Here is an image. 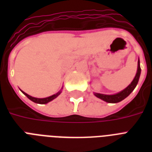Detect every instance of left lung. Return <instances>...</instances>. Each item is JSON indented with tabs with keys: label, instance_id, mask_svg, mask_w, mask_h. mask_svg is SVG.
<instances>
[{
	"label": "left lung",
	"instance_id": "left-lung-1",
	"mask_svg": "<svg viewBox=\"0 0 152 152\" xmlns=\"http://www.w3.org/2000/svg\"><path fill=\"white\" fill-rule=\"evenodd\" d=\"M140 72H141V69H140V60H138L137 74H136L133 80L132 81V83H130L127 88H125L124 90L120 91V92L117 93L115 95H103V94H99V93H95L94 95L100 99L103 100L106 102H109V103H117V102L122 101L123 99H125V98L128 97L132 91L135 89L136 86L138 83V81H139Z\"/></svg>",
	"mask_w": 152,
	"mask_h": 152
}]
</instances>
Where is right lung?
I'll use <instances>...</instances> for the list:
<instances>
[{"label": "right lung", "instance_id": "1", "mask_svg": "<svg viewBox=\"0 0 152 152\" xmlns=\"http://www.w3.org/2000/svg\"><path fill=\"white\" fill-rule=\"evenodd\" d=\"M23 94H24L26 96H27L28 99H29L30 100H31L32 102H35V103H39V104H46V103H48L49 102L52 101V100H53L54 99H56V98L58 96V95L61 94V91H58V92L57 93V94H55V95H51V96H50V97H47V98H44V99H38V98H34V97H32V96H31V95H27V93H25L24 91H22Z\"/></svg>", "mask_w": 152, "mask_h": 152}]
</instances>
